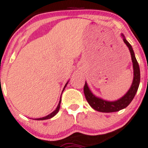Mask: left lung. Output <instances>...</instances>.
Returning <instances> with one entry per match:
<instances>
[{
	"mask_svg": "<svg viewBox=\"0 0 148 148\" xmlns=\"http://www.w3.org/2000/svg\"><path fill=\"white\" fill-rule=\"evenodd\" d=\"M122 36L123 37V41L129 48L131 53V56H132L133 68H134V79H133L132 84L130 89L127 92V94L122 96L121 99L114 101H108L94 96L89 89L87 82H85V84L84 86V94L86 99H87L88 103L90 105L91 107L95 110L99 111V112H113L125 108L130 104V103L134 99V96H135L138 91V89L140 79L139 65L138 64L136 59L132 45L125 39L123 34H122Z\"/></svg>",
	"mask_w": 148,
	"mask_h": 148,
	"instance_id": "obj_1",
	"label": "left lung"
}]
</instances>
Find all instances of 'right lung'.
<instances>
[{
	"label": "right lung",
	"instance_id": "add662e5",
	"mask_svg": "<svg viewBox=\"0 0 148 148\" xmlns=\"http://www.w3.org/2000/svg\"><path fill=\"white\" fill-rule=\"evenodd\" d=\"M68 82H66V84H65V86H64V89H63V91H64V89H65V88H66V85H67ZM61 102V98L60 99V101H59V104H58V106H57V107H56V110H54V111H53V112H52V113H50L49 114H48V115L45 116V117H41V118H37V119H37V120H45V119H48L52 118V117H54V116H55L56 114H57V112H59V108H60Z\"/></svg>",
	"mask_w": 148,
	"mask_h": 148
}]
</instances>
